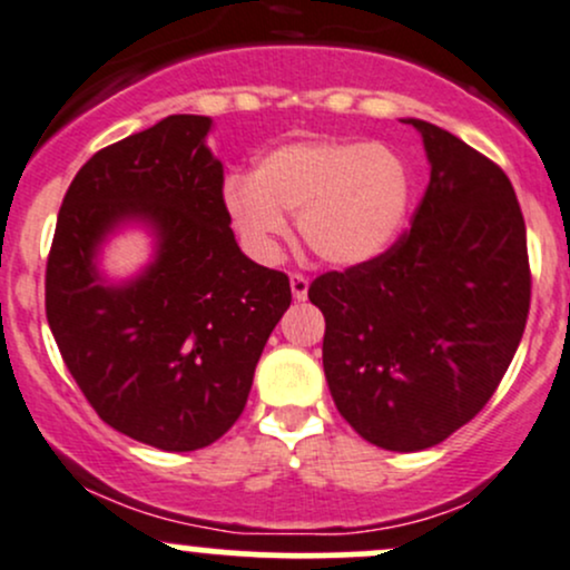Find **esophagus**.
I'll return each mask as SVG.
<instances>
[{"mask_svg": "<svg viewBox=\"0 0 570 570\" xmlns=\"http://www.w3.org/2000/svg\"><path fill=\"white\" fill-rule=\"evenodd\" d=\"M291 291H293V298H296V302H304L306 293H309V279H306L304 274L293 272L291 274Z\"/></svg>", "mask_w": 570, "mask_h": 570, "instance_id": "1", "label": "esophagus"}]
</instances>
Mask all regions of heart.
Returning a JSON list of instances; mask_svg holds the SVG:
<instances>
[{"instance_id":"1","label":"heart","mask_w":570,"mask_h":570,"mask_svg":"<svg viewBox=\"0 0 570 570\" xmlns=\"http://www.w3.org/2000/svg\"><path fill=\"white\" fill-rule=\"evenodd\" d=\"M412 180L385 145L296 142L272 150L250 180H228L226 209L255 253L272 255L296 217L304 247L323 264L361 266L404 228Z\"/></svg>"}]
</instances>
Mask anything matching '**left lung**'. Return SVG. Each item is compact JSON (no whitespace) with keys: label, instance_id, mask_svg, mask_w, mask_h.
<instances>
[{"label":"left lung","instance_id":"obj_1","mask_svg":"<svg viewBox=\"0 0 570 570\" xmlns=\"http://www.w3.org/2000/svg\"><path fill=\"white\" fill-rule=\"evenodd\" d=\"M423 134L431 183L385 253L309 285L334 404L371 444L417 452L482 412L530 309L525 217L507 171L455 134Z\"/></svg>","mask_w":570,"mask_h":570}]
</instances>
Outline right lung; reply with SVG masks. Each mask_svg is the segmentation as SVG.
<instances>
[{
	"label": "right lung",
	"instance_id": "obj_1",
	"mask_svg": "<svg viewBox=\"0 0 570 570\" xmlns=\"http://www.w3.org/2000/svg\"><path fill=\"white\" fill-rule=\"evenodd\" d=\"M213 120L169 115L101 147L75 175L45 268V315L88 404L166 452L202 450L239 420L291 279L236 245ZM124 219L157 232V261L105 284L95 250Z\"/></svg>",
	"mask_w": 570,
	"mask_h": 570
}]
</instances>
